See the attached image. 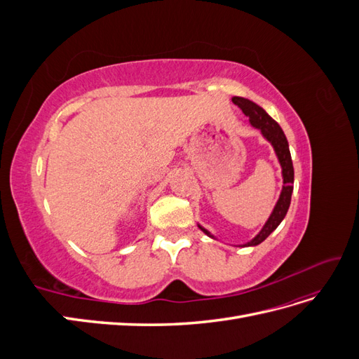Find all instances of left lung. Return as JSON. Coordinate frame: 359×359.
<instances>
[{
  "label": "left lung",
  "instance_id": "8db88e82",
  "mask_svg": "<svg viewBox=\"0 0 359 359\" xmlns=\"http://www.w3.org/2000/svg\"><path fill=\"white\" fill-rule=\"evenodd\" d=\"M232 102L238 107H240L245 116H248L252 126L259 128L260 132H262V135L269 140L271 145L274 147L276 154H277L278 161L281 165V170H283V190H281L280 199L276 205L273 214L269 215L268 222L262 227V231H260L252 241L244 245V247H250V245H257L262 241H265L269 236V233L276 231L277 226L281 223V220L285 219V215L289 210L292 191H293V165H292V157H290L287 139L283 133V130H281V127L274 121V119L271 118L259 104H256L255 102L248 100V99H244V97H233ZM201 229L206 235H210V232L205 231L203 227H201ZM210 236H212V235H210Z\"/></svg>",
  "mask_w": 359,
  "mask_h": 359
}]
</instances>
